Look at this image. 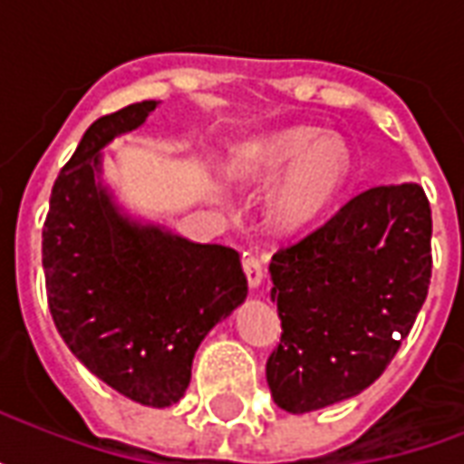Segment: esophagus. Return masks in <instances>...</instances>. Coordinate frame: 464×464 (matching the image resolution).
<instances>
[{"label": "esophagus", "instance_id": "34e87169", "mask_svg": "<svg viewBox=\"0 0 464 464\" xmlns=\"http://www.w3.org/2000/svg\"><path fill=\"white\" fill-rule=\"evenodd\" d=\"M243 273H246V278L251 283V288H258V285H261L263 278H266V271H263V261L258 258V253H243Z\"/></svg>", "mask_w": 464, "mask_h": 464}]
</instances>
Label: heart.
Instances as JSON below:
<instances>
[{"label":"heart","mask_w":464,"mask_h":464,"mask_svg":"<svg viewBox=\"0 0 464 464\" xmlns=\"http://www.w3.org/2000/svg\"><path fill=\"white\" fill-rule=\"evenodd\" d=\"M233 176L246 183H268V216L283 231H301L328 211L350 179L345 143L323 139L318 129L293 126L263 133L236 149Z\"/></svg>","instance_id":"b5f03b06"}]
</instances>
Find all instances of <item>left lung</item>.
I'll return each instance as SVG.
<instances>
[{"mask_svg": "<svg viewBox=\"0 0 464 464\" xmlns=\"http://www.w3.org/2000/svg\"><path fill=\"white\" fill-rule=\"evenodd\" d=\"M430 238L422 186L382 183L273 256L283 333L266 380L278 408H328L382 375L428 298Z\"/></svg>", "mask_w": 464, "mask_h": 464, "instance_id": "1", "label": "left lung"}]
</instances>
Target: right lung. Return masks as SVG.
<instances>
[{"instance_id":"1","label":"right lung","mask_w":464,"mask_h":464,"mask_svg":"<svg viewBox=\"0 0 464 464\" xmlns=\"http://www.w3.org/2000/svg\"><path fill=\"white\" fill-rule=\"evenodd\" d=\"M156 102L96 119L59 171L42 231L46 298L69 350L116 392L179 402L213 325L246 298L241 256L123 216L102 183V149Z\"/></svg>"}]
</instances>
